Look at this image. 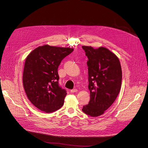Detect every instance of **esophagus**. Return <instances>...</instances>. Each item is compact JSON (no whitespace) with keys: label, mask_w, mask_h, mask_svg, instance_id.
I'll use <instances>...</instances> for the list:
<instances>
[{"label":"esophagus","mask_w":148,"mask_h":148,"mask_svg":"<svg viewBox=\"0 0 148 148\" xmlns=\"http://www.w3.org/2000/svg\"><path fill=\"white\" fill-rule=\"evenodd\" d=\"M78 91V90H77V89H73V90H71V91H70V92H71V93H74V92H77Z\"/></svg>","instance_id":"obj_1"}]
</instances>
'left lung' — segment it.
I'll return each mask as SVG.
<instances>
[{"mask_svg":"<svg viewBox=\"0 0 148 148\" xmlns=\"http://www.w3.org/2000/svg\"><path fill=\"white\" fill-rule=\"evenodd\" d=\"M88 57L90 100L82 111L92 117L102 115L115 101L122 82V69L118 57L108 49L82 46Z\"/></svg>","mask_w":148,"mask_h":148,"instance_id":"8db88e82","label":"left lung"}]
</instances>
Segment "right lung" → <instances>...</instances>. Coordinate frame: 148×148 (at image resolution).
I'll use <instances>...</instances> for the list:
<instances>
[{
	"mask_svg": "<svg viewBox=\"0 0 148 148\" xmlns=\"http://www.w3.org/2000/svg\"><path fill=\"white\" fill-rule=\"evenodd\" d=\"M73 50L46 45L27 56L23 74V87L28 99L40 110L50 113L64 104L67 92L58 85V67L62 60Z\"/></svg>",
	"mask_w": 148,
	"mask_h": 148,
	"instance_id": "obj_1",
	"label": "right lung"
}]
</instances>
